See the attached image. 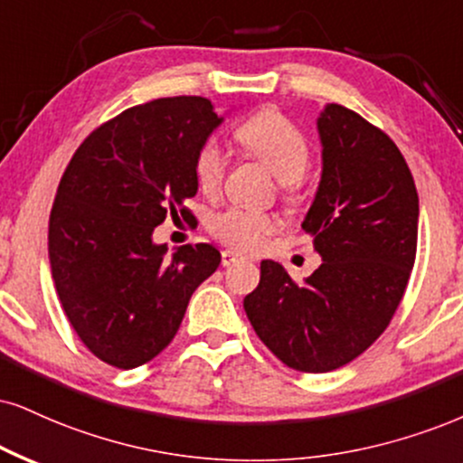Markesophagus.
I'll use <instances>...</instances> for the list:
<instances>
[{
    "mask_svg": "<svg viewBox=\"0 0 463 463\" xmlns=\"http://www.w3.org/2000/svg\"><path fill=\"white\" fill-rule=\"evenodd\" d=\"M242 260V255L241 253H236V250H230V249H225V250H221V264L222 266H232V264H236V261H241Z\"/></svg>",
    "mask_w": 463,
    "mask_h": 463,
    "instance_id": "esophagus-1",
    "label": "esophagus"
}]
</instances>
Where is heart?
I'll use <instances>...</instances> for the list:
<instances>
[{
	"instance_id": "1",
	"label": "heart",
	"mask_w": 463,
	"mask_h": 463,
	"mask_svg": "<svg viewBox=\"0 0 463 463\" xmlns=\"http://www.w3.org/2000/svg\"><path fill=\"white\" fill-rule=\"evenodd\" d=\"M236 139L253 161L283 182L285 202L294 203L298 199V180L311 163V146L307 135L281 111L264 109L244 119L236 128ZM193 175L199 191L205 195H214L219 191L225 175V154L219 141H202L193 158ZM208 230L227 247L255 250L277 230V219L272 214L232 205L210 216Z\"/></svg>"
}]
</instances>
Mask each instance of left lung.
Listing matches in <instances>:
<instances>
[{"instance_id": "obj_1", "label": "left lung", "mask_w": 463, "mask_h": 463, "mask_svg": "<svg viewBox=\"0 0 463 463\" xmlns=\"http://www.w3.org/2000/svg\"><path fill=\"white\" fill-rule=\"evenodd\" d=\"M317 130L322 180L302 230L322 266L296 283L264 260L260 285L244 298L264 345L302 373L344 367L384 333L419 241V195L395 141L341 105L322 111Z\"/></svg>"}]
</instances>
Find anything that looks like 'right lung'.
Returning a JSON list of instances; mask_svg holds the SVG:
<instances>
[{"label":"right lung","instance_id":"right-lung-1","mask_svg":"<svg viewBox=\"0 0 463 463\" xmlns=\"http://www.w3.org/2000/svg\"><path fill=\"white\" fill-rule=\"evenodd\" d=\"M221 119L202 96L130 107L85 137L61 175L51 275L74 333L102 363L133 369L158 356L221 264L213 244H184L167 258L152 242L167 216H193L184 208L197 193L193 158Z\"/></svg>","mask_w":463,"mask_h":463}]
</instances>
